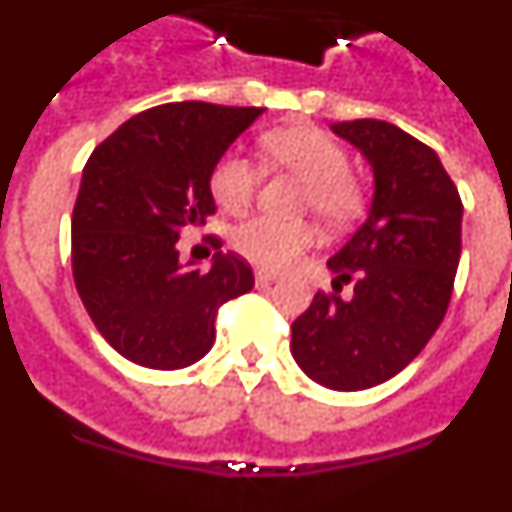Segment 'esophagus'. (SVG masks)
Wrapping results in <instances>:
<instances>
[{
	"instance_id": "34e87169",
	"label": "esophagus",
	"mask_w": 512,
	"mask_h": 512,
	"mask_svg": "<svg viewBox=\"0 0 512 512\" xmlns=\"http://www.w3.org/2000/svg\"><path fill=\"white\" fill-rule=\"evenodd\" d=\"M271 282H277V274H274V271L256 269V284H259V287H266V284Z\"/></svg>"
}]
</instances>
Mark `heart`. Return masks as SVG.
Wrapping results in <instances>:
<instances>
[{"label": "heart", "mask_w": 512, "mask_h": 512, "mask_svg": "<svg viewBox=\"0 0 512 512\" xmlns=\"http://www.w3.org/2000/svg\"><path fill=\"white\" fill-rule=\"evenodd\" d=\"M266 166L295 174L305 182L302 205L328 225H351L369 205V189L348 169V153L336 138L312 125H292L261 135ZM261 169L241 153H225L210 171V192L225 212L241 215L259 192ZM315 243L310 223H284L274 217H251L233 233L235 251L261 269H287Z\"/></svg>", "instance_id": "heart-1"}]
</instances>
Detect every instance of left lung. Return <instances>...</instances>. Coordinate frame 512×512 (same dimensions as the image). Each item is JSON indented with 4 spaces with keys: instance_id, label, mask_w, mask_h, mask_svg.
Listing matches in <instances>:
<instances>
[{
    "instance_id": "1",
    "label": "left lung",
    "mask_w": 512,
    "mask_h": 512,
    "mask_svg": "<svg viewBox=\"0 0 512 512\" xmlns=\"http://www.w3.org/2000/svg\"><path fill=\"white\" fill-rule=\"evenodd\" d=\"M374 171L366 223L330 256L333 289L292 323V356L328 390H369L402 372L449 310L461 256V197L436 151L392 122H336Z\"/></svg>"
}]
</instances>
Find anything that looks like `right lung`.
Returning <instances> with one entry per match:
<instances>
[{
    "label": "right lung",
    "instance_id": "right-lung-1",
    "mask_svg": "<svg viewBox=\"0 0 512 512\" xmlns=\"http://www.w3.org/2000/svg\"><path fill=\"white\" fill-rule=\"evenodd\" d=\"M261 107L169 102L122 122L89 156L71 217L81 302L117 354L148 369H184L215 343L220 305L253 287L238 253L207 271L176 241L215 212L210 171ZM212 248L220 238L205 235Z\"/></svg>",
    "mask_w": 512,
    "mask_h": 512
}]
</instances>
